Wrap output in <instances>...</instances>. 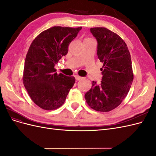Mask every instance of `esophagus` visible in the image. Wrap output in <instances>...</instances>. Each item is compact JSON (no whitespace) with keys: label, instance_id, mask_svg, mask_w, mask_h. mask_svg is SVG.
I'll return each instance as SVG.
<instances>
[{"label":"esophagus","instance_id":"obj_1","mask_svg":"<svg viewBox=\"0 0 156 156\" xmlns=\"http://www.w3.org/2000/svg\"><path fill=\"white\" fill-rule=\"evenodd\" d=\"M75 79L77 80V81H79V80H81V79H83V77H80V76H79L78 75H75Z\"/></svg>","mask_w":156,"mask_h":156}]
</instances>
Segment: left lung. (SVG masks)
<instances>
[{
    "instance_id": "8db88e82",
    "label": "left lung",
    "mask_w": 156,
    "mask_h": 156,
    "mask_svg": "<svg viewBox=\"0 0 156 156\" xmlns=\"http://www.w3.org/2000/svg\"><path fill=\"white\" fill-rule=\"evenodd\" d=\"M97 40V55L103 63L100 84L92 81L84 98L93 109L108 112L119 106L128 93L133 80L129 51L124 40L104 27L91 28Z\"/></svg>"
}]
</instances>
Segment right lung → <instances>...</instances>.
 <instances>
[{
  "mask_svg": "<svg viewBox=\"0 0 156 156\" xmlns=\"http://www.w3.org/2000/svg\"><path fill=\"white\" fill-rule=\"evenodd\" d=\"M82 27H53L33 40L26 56L23 81L34 103L45 110L62 106L75 83L74 77L57 74L55 65Z\"/></svg>",
  "mask_w": 156,
  "mask_h": 156,
  "instance_id": "add662e5",
  "label": "right lung"
}]
</instances>
